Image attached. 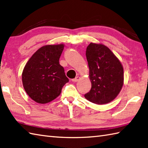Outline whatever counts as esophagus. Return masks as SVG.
<instances>
[{
	"label": "esophagus",
	"mask_w": 148,
	"mask_h": 148,
	"mask_svg": "<svg viewBox=\"0 0 148 148\" xmlns=\"http://www.w3.org/2000/svg\"><path fill=\"white\" fill-rule=\"evenodd\" d=\"M80 79V77L78 76V77H75V78H73V79H72V82H78Z\"/></svg>",
	"instance_id": "obj_1"
}]
</instances>
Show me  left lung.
I'll use <instances>...</instances> for the list:
<instances>
[{
  "mask_svg": "<svg viewBox=\"0 0 148 148\" xmlns=\"http://www.w3.org/2000/svg\"><path fill=\"white\" fill-rule=\"evenodd\" d=\"M91 89L84 95L92 103H110L119 95L123 84V68L106 45L90 43L86 49Z\"/></svg>",
  "mask_w": 148,
  "mask_h": 148,
  "instance_id": "obj_1",
  "label": "left lung"
}]
</instances>
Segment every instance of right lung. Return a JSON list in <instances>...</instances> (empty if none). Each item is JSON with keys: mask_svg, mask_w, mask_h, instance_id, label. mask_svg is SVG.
I'll return each mask as SVG.
<instances>
[{"mask_svg": "<svg viewBox=\"0 0 148 148\" xmlns=\"http://www.w3.org/2000/svg\"><path fill=\"white\" fill-rule=\"evenodd\" d=\"M64 44L47 45L33 54L22 73L26 92L36 103L45 104L60 96L69 82L60 60Z\"/></svg>", "mask_w": 148, "mask_h": 148, "instance_id": "right-lung-1", "label": "right lung"}]
</instances>
